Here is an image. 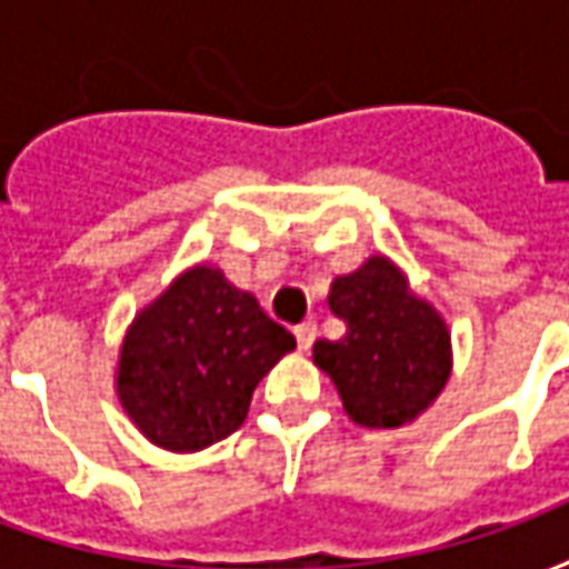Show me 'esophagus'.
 Wrapping results in <instances>:
<instances>
[{
    "label": "esophagus",
    "instance_id": "34e87169",
    "mask_svg": "<svg viewBox=\"0 0 569 569\" xmlns=\"http://www.w3.org/2000/svg\"><path fill=\"white\" fill-rule=\"evenodd\" d=\"M313 338H317V322L308 320V322H301V326H296V341L301 350H310Z\"/></svg>",
    "mask_w": 569,
    "mask_h": 569
}]
</instances>
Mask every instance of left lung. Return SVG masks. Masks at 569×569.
Masks as SVG:
<instances>
[{
	"mask_svg": "<svg viewBox=\"0 0 569 569\" xmlns=\"http://www.w3.org/2000/svg\"><path fill=\"white\" fill-rule=\"evenodd\" d=\"M329 308L345 338L313 345L320 366L359 427L393 429L423 415L451 378V332L387 256L335 277Z\"/></svg>",
	"mask_w": 569,
	"mask_h": 569,
	"instance_id": "left-lung-1",
	"label": "left lung"
}]
</instances>
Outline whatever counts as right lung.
<instances>
[{
    "label": "right lung",
    "mask_w": 569,
    "mask_h": 569,
    "mask_svg": "<svg viewBox=\"0 0 569 569\" xmlns=\"http://www.w3.org/2000/svg\"><path fill=\"white\" fill-rule=\"evenodd\" d=\"M296 338L212 264L179 273L130 322L116 390L142 436L191 453L247 420L252 390Z\"/></svg>",
    "instance_id": "right-lung-1"
}]
</instances>
